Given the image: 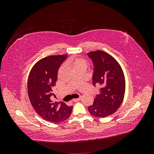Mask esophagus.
<instances>
[{
	"label": "esophagus",
	"instance_id": "obj_1",
	"mask_svg": "<svg viewBox=\"0 0 154 154\" xmlns=\"http://www.w3.org/2000/svg\"><path fill=\"white\" fill-rule=\"evenodd\" d=\"M81 100V97H78V98H76V99H74V100H72V101L73 102H77V101H79Z\"/></svg>",
	"mask_w": 154,
	"mask_h": 154
}]
</instances>
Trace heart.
Segmentation results:
<instances>
[{"instance_id": "obj_1", "label": "heart", "mask_w": 154, "mask_h": 154, "mask_svg": "<svg viewBox=\"0 0 154 154\" xmlns=\"http://www.w3.org/2000/svg\"><path fill=\"white\" fill-rule=\"evenodd\" d=\"M71 63L72 65L73 68L75 67H84L87 68V62L85 59L82 58H72L71 61Z\"/></svg>"}]
</instances>
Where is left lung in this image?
Segmentation results:
<instances>
[{"instance_id": "1", "label": "left lung", "mask_w": 154, "mask_h": 154, "mask_svg": "<svg viewBox=\"0 0 154 154\" xmlns=\"http://www.w3.org/2000/svg\"><path fill=\"white\" fill-rule=\"evenodd\" d=\"M93 64L92 83L100 85V94L88 107V112L97 118H105L114 114L122 101L125 91L123 70L116 60L104 51H92L87 54Z\"/></svg>"}]
</instances>
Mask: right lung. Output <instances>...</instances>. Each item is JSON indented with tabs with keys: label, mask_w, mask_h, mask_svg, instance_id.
<instances>
[{
	"label": "right lung",
	"mask_w": 154,
	"mask_h": 154,
	"mask_svg": "<svg viewBox=\"0 0 154 154\" xmlns=\"http://www.w3.org/2000/svg\"><path fill=\"white\" fill-rule=\"evenodd\" d=\"M67 57L66 54L55 55L41 59L32 67L29 75L27 92L31 103L36 112L49 122H63L72 112V106L51 101L58 69Z\"/></svg>",
	"instance_id": "obj_1"
}]
</instances>
